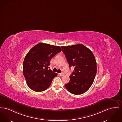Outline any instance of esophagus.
I'll list each match as a JSON object with an SVG mask.
<instances>
[{
    "label": "esophagus",
    "instance_id": "1",
    "mask_svg": "<svg viewBox=\"0 0 122 122\" xmlns=\"http://www.w3.org/2000/svg\"><path fill=\"white\" fill-rule=\"evenodd\" d=\"M59 75L61 76H63L64 75V73H60Z\"/></svg>",
    "mask_w": 122,
    "mask_h": 122
}]
</instances>
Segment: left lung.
<instances>
[{
	"mask_svg": "<svg viewBox=\"0 0 122 122\" xmlns=\"http://www.w3.org/2000/svg\"><path fill=\"white\" fill-rule=\"evenodd\" d=\"M69 67L74 66L70 81L65 87L70 93L79 95L86 92L92 85L97 73V62L93 54L81 44L62 46Z\"/></svg>",
	"mask_w": 122,
	"mask_h": 122,
	"instance_id": "obj_1",
	"label": "left lung"
}]
</instances>
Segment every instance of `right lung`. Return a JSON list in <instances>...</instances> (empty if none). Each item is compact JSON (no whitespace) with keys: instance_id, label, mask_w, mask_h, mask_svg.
<instances>
[{"instance_id":"1","label":"right lung","mask_w":122,"mask_h":122,"mask_svg":"<svg viewBox=\"0 0 122 122\" xmlns=\"http://www.w3.org/2000/svg\"><path fill=\"white\" fill-rule=\"evenodd\" d=\"M60 46L39 43L31 49L25 57L23 73L28 86L33 91L42 92L48 89L57 73L49 69L50 61L59 52Z\"/></svg>"}]
</instances>
